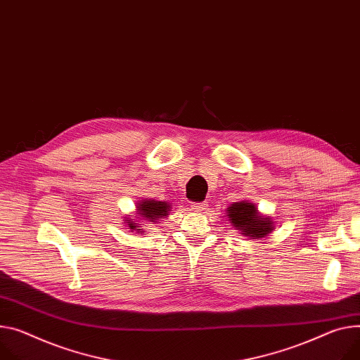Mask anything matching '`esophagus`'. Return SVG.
I'll return each instance as SVG.
<instances>
[{
    "label": "esophagus",
    "instance_id": "34e87169",
    "mask_svg": "<svg viewBox=\"0 0 360 360\" xmlns=\"http://www.w3.org/2000/svg\"><path fill=\"white\" fill-rule=\"evenodd\" d=\"M206 207H207V203H206V202H202V203H193V205H191V209H193V210H196V212H203Z\"/></svg>",
    "mask_w": 360,
    "mask_h": 360
}]
</instances>
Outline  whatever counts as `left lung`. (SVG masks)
Masks as SVG:
<instances>
[{"label":"left lung","mask_w":360,"mask_h":360,"mask_svg":"<svg viewBox=\"0 0 360 360\" xmlns=\"http://www.w3.org/2000/svg\"><path fill=\"white\" fill-rule=\"evenodd\" d=\"M226 212H228L231 224L236 229L243 232V235L246 236H251L254 239L264 238L274 229L269 217L261 216L254 203H248V202L232 203Z\"/></svg>","instance_id":"1"}]
</instances>
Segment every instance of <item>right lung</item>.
Instances as JSON below:
<instances>
[{"mask_svg":"<svg viewBox=\"0 0 360 360\" xmlns=\"http://www.w3.org/2000/svg\"><path fill=\"white\" fill-rule=\"evenodd\" d=\"M138 216H141L143 220H147V222H155V220H160L165 216H169L170 205L165 202H157V200H143L141 203H138ZM129 229L138 228L136 224H134V220H131Z\"/></svg>","mask_w":360,"mask_h":360,"instance_id":"obj_1","label":"right lung"}]
</instances>
